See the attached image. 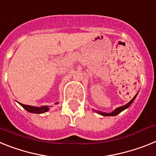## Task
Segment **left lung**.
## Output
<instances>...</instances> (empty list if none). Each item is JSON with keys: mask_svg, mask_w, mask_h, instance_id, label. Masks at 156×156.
<instances>
[{"mask_svg": "<svg viewBox=\"0 0 156 156\" xmlns=\"http://www.w3.org/2000/svg\"><path fill=\"white\" fill-rule=\"evenodd\" d=\"M136 95L134 97H133V98L132 99V100H131L130 101H129V102L128 103V104H126V105H124V106L119 107V108H116L115 110L114 111V112H112V113H106V112H99V114H101V115H104V116H115V115H119L120 112H122L123 110H125V109H126L127 108H129V107L130 106V104H132L133 102V101H134V99L136 98Z\"/></svg>", "mask_w": 156, "mask_h": 156, "instance_id": "8db88e82", "label": "left lung"}]
</instances>
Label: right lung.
Returning <instances> with one entry per match:
<instances>
[{
  "label": "right lung",
  "instance_id": "obj_1",
  "mask_svg": "<svg viewBox=\"0 0 156 156\" xmlns=\"http://www.w3.org/2000/svg\"><path fill=\"white\" fill-rule=\"evenodd\" d=\"M24 109L27 111V112H30V113H34V114H41L44 113L48 110V108L47 106H41V108H36V107L30 106V105H26L23 104H20Z\"/></svg>",
  "mask_w": 156,
  "mask_h": 156
}]
</instances>
